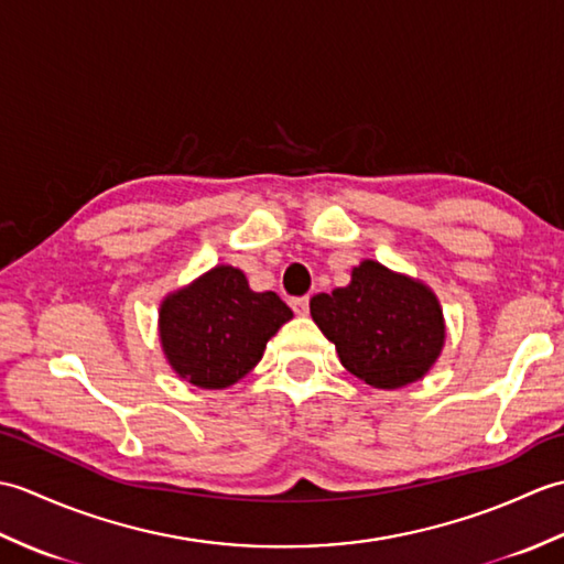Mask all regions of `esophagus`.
I'll use <instances>...</instances> for the list:
<instances>
[{"instance_id": "34e87169", "label": "esophagus", "mask_w": 564, "mask_h": 564, "mask_svg": "<svg viewBox=\"0 0 564 564\" xmlns=\"http://www.w3.org/2000/svg\"><path fill=\"white\" fill-rule=\"evenodd\" d=\"M291 307L295 310V315H307V310H310V297L307 295H303V297H293L291 301Z\"/></svg>"}]
</instances>
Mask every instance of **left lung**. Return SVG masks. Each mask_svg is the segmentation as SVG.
<instances>
[{"instance_id": "1", "label": "left lung", "mask_w": 564, "mask_h": 564, "mask_svg": "<svg viewBox=\"0 0 564 564\" xmlns=\"http://www.w3.org/2000/svg\"><path fill=\"white\" fill-rule=\"evenodd\" d=\"M310 315L344 368L382 390L422 378L446 339L436 295L378 261L356 267L346 289L315 295Z\"/></svg>"}]
</instances>
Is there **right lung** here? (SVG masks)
Segmentation results:
<instances>
[{
  "label": "right lung",
  "mask_w": 564,
  "mask_h": 564,
  "mask_svg": "<svg viewBox=\"0 0 564 564\" xmlns=\"http://www.w3.org/2000/svg\"><path fill=\"white\" fill-rule=\"evenodd\" d=\"M291 317L279 295L254 293L242 271L215 267L162 303L160 337L178 376L220 390L259 364L267 341Z\"/></svg>",
  "instance_id": "obj_1"
}]
</instances>
